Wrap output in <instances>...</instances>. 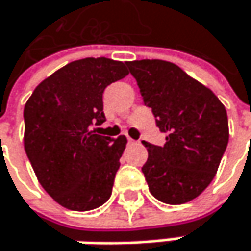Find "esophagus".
<instances>
[{"label":"esophagus","mask_w":251,"mask_h":251,"mask_svg":"<svg viewBox=\"0 0 251 251\" xmlns=\"http://www.w3.org/2000/svg\"><path fill=\"white\" fill-rule=\"evenodd\" d=\"M127 143H128V144H134V143H136V140H133L131 137H127Z\"/></svg>","instance_id":"obj_1"}]
</instances>
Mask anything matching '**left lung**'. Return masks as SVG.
I'll return each instance as SVG.
<instances>
[{
    "instance_id": "obj_1",
    "label": "left lung",
    "mask_w": 251,
    "mask_h": 251,
    "mask_svg": "<svg viewBox=\"0 0 251 251\" xmlns=\"http://www.w3.org/2000/svg\"><path fill=\"white\" fill-rule=\"evenodd\" d=\"M127 66L156 126L166 133L163 146L143 141L149 157L141 171L149 191L165 204L189 202L211 183L227 149L226 107L175 63L143 59Z\"/></svg>"
}]
</instances>
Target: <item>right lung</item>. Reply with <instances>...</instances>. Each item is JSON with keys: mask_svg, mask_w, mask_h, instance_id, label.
Returning <instances> with one entry per match:
<instances>
[{"mask_svg": "<svg viewBox=\"0 0 251 251\" xmlns=\"http://www.w3.org/2000/svg\"><path fill=\"white\" fill-rule=\"evenodd\" d=\"M127 63L86 57L46 78L24 107V149L47 194L72 211H89L111 197L127 139L95 134L105 121L102 94L126 78Z\"/></svg>", "mask_w": 251, "mask_h": 251, "instance_id": "1", "label": "right lung"}]
</instances>
